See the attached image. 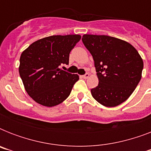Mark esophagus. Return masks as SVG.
Here are the masks:
<instances>
[{"label": "esophagus", "mask_w": 151, "mask_h": 151, "mask_svg": "<svg viewBox=\"0 0 151 151\" xmlns=\"http://www.w3.org/2000/svg\"><path fill=\"white\" fill-rule=\"evenodd\" d=\"M89 77V73H86L85 74H84V75H82V78H84V79H87Z\"/></svg>", "instance_id": "1"}]
</instances>
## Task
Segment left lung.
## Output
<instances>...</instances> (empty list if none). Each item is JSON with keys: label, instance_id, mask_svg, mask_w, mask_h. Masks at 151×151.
<instances>
[{"label": "left lung", "instance_id": "obj_1", "mask_svg": "<svg viewBox=\"0 0 151 151\" xmlns=\"http://www.w3.org/2000/svg\"><path fill=\"white\" fill-rule=\"evenodd\" d=\"M82 42L94 59L99 85L92 96L102 105L113 107L126 100L142 77L143 62L126 41L106 35L85 34Z\"/></svg>", "mask_w": 151, "mask_h": 151}]
</instances>
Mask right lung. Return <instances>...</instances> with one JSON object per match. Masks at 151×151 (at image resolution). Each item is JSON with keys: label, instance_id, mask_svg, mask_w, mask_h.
<instances>
[{"label": "right lung", "instance_id": "right-lung-1", "mask_svg": "<svg viewBox=\"0 0 151 151\" xmlns=\"http://www.w3.org/2000/svg\"><path fill=\"white\" fill-rule=\"evenodd\" d=\"M81 37L78 34L47 37L22 52L19 68L20 78L35 102L54 106L70 96L79 77L63 70L60 66L69 64L70 52Z\"/></svg>", "mask_w": 151, "mask_h": 151}]
</instances>
